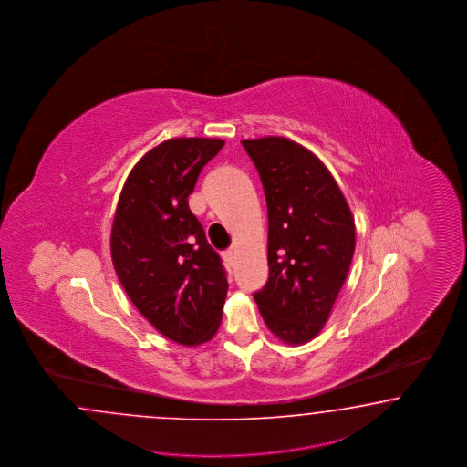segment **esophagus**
<instances>
[{"label": "esophagus", "mask_w": 467, "mask_h": 467, "mask_svg": "<svg viewBox=\"0 0 467 467\" xmlns=\"http://www.w3.org/2000/svg\"><path fill=\"white\" fill-rule=\"evenodd\" d=\"M223 261H225L226 266L232 268L235 265V253L234 251H225L223 253Z\"/></svg>", "instance_id": "34e87169"}]
</instances>
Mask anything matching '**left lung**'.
<instances>
[{"label":"left lung","mask_w":467,"mask_h":467,"mask_svg":"<svg viewBox=\"0 0 467 467\" xmlns=\"http://www.w3.org/2000/svg\"><path fill=\"white\" fill-rule=\"evenodd\" d=\"M268 206V268L259 313L288 346L313 340L330 317L356 249L346 197L325 163L285 137L244 139Z\"/></svg>","instance_id":"left-lung-1"}]
</instances>
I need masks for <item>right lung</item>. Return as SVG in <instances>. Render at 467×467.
<instances>
[{"label":"right lung","mask_w":467,"mask_h":467,"mask_svg":"<svg viewBox=\"0 0 467 467\" xmlns=\"http://www.w3.org/2000/svg\"><path fill=\"white\" fill-rule=\"evenodd\" d=\"M222 139L175 137L148 150L123 183L111 226V261L140 315L181 346L211 340L222 323L226 273L189 196Z\"/></svg>","instance_id":"1"}]
</instances>
